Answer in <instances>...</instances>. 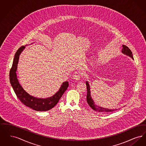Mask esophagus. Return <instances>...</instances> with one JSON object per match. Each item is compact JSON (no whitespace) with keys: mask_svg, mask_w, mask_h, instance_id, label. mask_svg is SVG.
<instances>
[{"mask_svg":"<svg viewBox=\"0 0 146 146\" xmlns=\"http://www.w3.org/2000/svg\"><path fill=\"white\" fill-rule=\"evenodd\" d=\"M73 79L76 80H79L80 79V72H76L74 74L73 76Z\"/></svg>","mask_w":146,"mask_h":146,"instance_id":"esophagus-1","label":"esophagus"}]
</instances>
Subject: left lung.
<instances>
[{
  "label": "left lung",
  "mask_w": 146,
  "mask_h": 146,
  "mask_svg": "<svg viewBox=\"0 0 146 146\" xmlns=\"http://www.w3.org/2000/svg\"><path fill=\"white\" fill-rule=\"evenodd\" d=\"M121 52L123 54H125L126 55L129 56V57H131L133 60V55H132L131 51L130 49L125 46L124 45H123V49L121 50ZM86 88H87V95H86V101L88 104L91 108L95 111H98V112H102V113H109L111 111H114L116 110H118V109H108L105 108L104 107H100L99 106H97V104H95L94 101L92 100L91 96L90 87L89 85V84L88 82H86Z\"/></svg>",
  "instance_id": "left-lung-1"
}]
</instances>
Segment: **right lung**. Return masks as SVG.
Instances as JSON below:
<instances>
[{
    "instance_id": "1",
    "label": "right lung",
    "mask_w": 146,
    "mask_h": 146,
    "mask_svg": "<svg viewBox=\"0 0 146 146\" xmlns=\"http://www.w3.org/2000/svg\"><path fill=\"white\" fill-rule=\"evenodd\" d=\"M25 46H22L17 50L14 56L12 67L10 71V84L17 97L25 106L36 111H47L55 107L68 87V82H63L60 89L51 97L42 98L30 95L23 89L18 80L16 71L20 55Z\"/></svg>"
}]
</instances>
